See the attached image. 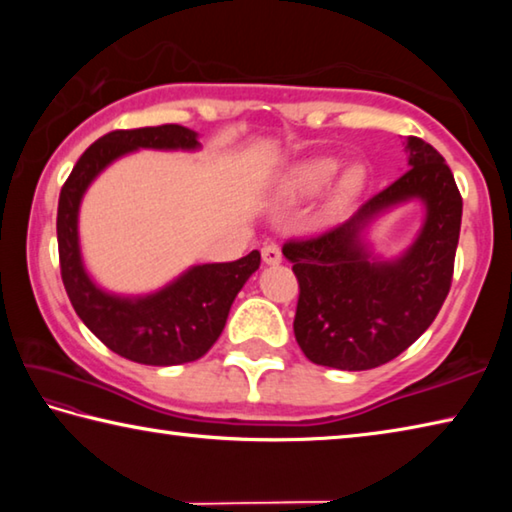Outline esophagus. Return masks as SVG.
Here are the masks:
<instances>
[{
  "mask_svg": "<svg viewBox=\"0 0 512 512\" xmlns=\"http://www.w3.org/2000/svg\"><path fill=\"white\" fill-rule=\"evenodd\" d=\"M262 259H264V264H280L282 262L280 248H277L275 244H266L262 248Z\"/></svg>",
  "mask_w": 512,
  "mask_h": 512,
  "instance_id": "esophagus-1",
  "label": "esophagus"
}]
</instances>
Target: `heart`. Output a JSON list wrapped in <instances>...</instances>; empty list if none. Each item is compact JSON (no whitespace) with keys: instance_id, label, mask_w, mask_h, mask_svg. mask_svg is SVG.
I'll return each mask as SVG.
<instances>
[{"instance_id":"1","label":"heart","mask_w":512,"mask_h":512,"mask_svg":"<svg viewBox=\"0 0 512 512\" xmlns=\"http://www.w3.org/2000/svg\"><path fill=\"white\" fill-rule=\"evenodd\" d=\"M336 164L334 160H314V162H307L302 164V167L293 173V180H291V187L298 189V192H316V189L323 187L329 178H332V173L336 171ZM363 185H366V171L363 167H350L348 171L343 173L341 178V185H339V201H350V198L357 196Z\"/></svg>"}]
</instances>
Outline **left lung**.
<instances>
[{"instance_id": "obj_1", "label": "left lung", "mask_w": 512, "mask_h": 512, "mask_svg": "<svg viewBox=\"0 0 512 512\" xmlns=\"http://www.w3.org/2000/svg\"><path fill=\"white\" fill-rule=\"evenodd\" d=\"M409 169L339 228L282 246L300 284L293 332L318 366L370 370L402 354L427 329L452 287L463 198L443 155L406 137ZM418 197L421 235L395 260L372 256L362 232L395 204Z\"/></svg>"}]
</instances>
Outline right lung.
<instances>
[{"instance_id":"1","label":"right lung","mask_w":512,"mask_h":512,"mask_svg":"<svg viewBox=\"0 0 512 512\" xmlns=\"http://www.w3.org/2000/svg\"><path fill=\"white\" fill-rule=\"evenodd\" d=\"M198 135L178 124L112 131L99 137L65 180L58 198V257L69 302L85 327L112 352L144 366H178L201 359L219 339L230 307L262 257L198 264L149 296H115L94 284L83 266L79 210L92 180L137 149L194 151Z\"/></svg>"}]
</instances>
